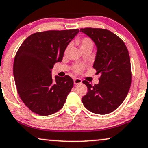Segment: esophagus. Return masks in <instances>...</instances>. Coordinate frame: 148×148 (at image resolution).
I'll return each instance as SVG.
<instances>
[{
    "instance_id": "esophagus-1",
    "label": "esophagus",
    "mask_w": 148,
    "mask_h": 148,
    "mask_svg": "<svg viewBox=\"0 0 148 148\" xmlns=\"http://www.w3.org/2000/svg\"><path fill=\"white\" fill-rule=\"evenodd\" d=\"M73 82H74V84H75V85L80 84H82V79H79V78H75Z\"/></svg>"
}]
</instances>
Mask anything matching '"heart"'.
Instances as JSON below:
<instances>
[{
  "instance_id": "heart-1",
  "label": "heart",
  "mask_w": 148,
  "mask_h": 148,
  "mask_svg": "<svg viewBox=\"0 0 148 148\" xmlns=\"http://www.w3.org/2000/svg\"><path fill=\"white\" fill-rule=\"evenodd\" d=\"M78 43H79V46H80L81 49H84V48H91V49H92L93 47V41H92V40L91 39H89V38L88 37L83 38V39L78 41ZM69 48H70V46H68L66 49V53H67V52L69 51ZM81 70V68L79 66H77L75 69V71H77V72H80Z\"/></svg>"
}]
</instances>
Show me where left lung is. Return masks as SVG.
Masks as SVG:
<instances>
[{
	"mask_svg": "<svg viewBox=\"0 0 148 148\" xmlns=\"http://www.w3.org/2000/svg\"><path fill=\"white\" fill-rule=\"evenodd\" d=\"M95 43L96 55L93 67L100 77L98 84L87 81L88 92L82 98L88 111L96 114H107L122 104L129 92L132 82L131 64L127 48L117 35L105 29H80Z\"/></svg>",
	"mask_w": 148,
	"mask_h": 148,
	"instance_id": "left-lung-1",
	"label": "left lung"
}]
</instances>
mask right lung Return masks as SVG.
<instances>
[{"instance_id": "1", "label": "right lung", "mask_w": 148, "mask_h": 148, "mask_svg": "<svg viewBox=\"0 0 148 148\" xmlns=\"http://www.w3.org/2000/svg\"><path fill=\"white\" fill-rule=\"evenodd\" d=\"M79 29L36 32L26 39L14 61L17 91L24 104L41 116L51 115L63 107L73 86L69 75L52 77L54 64L62 62L68 45Z\"/></svg>"}]
</instances>
